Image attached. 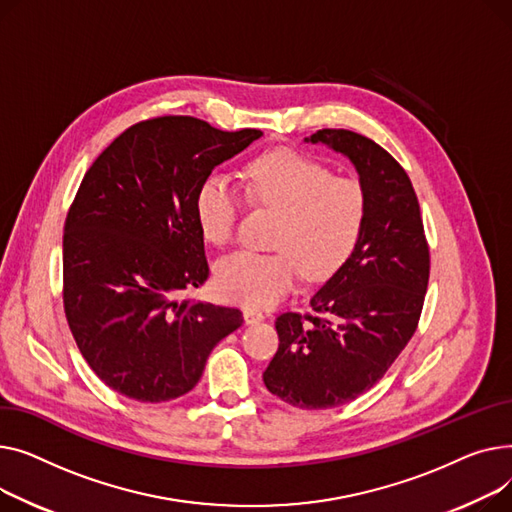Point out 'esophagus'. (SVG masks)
<instances>
[{
	"mask_svg": "<svg viewBox=\"0 0 512 512\" xmlns=\"http://www.w3.org/2000/svg\"><path fill=\"white\" fill-rule=\"evenodd\" d=\"M266 316L260 312V310H254V308H246L244 310V320H246V324H258V322H262Z\"/></svg>",
	"mask_w": 512,
	"mask_h": 512,
	"instance_id": "34e87169",
	"label": "esophagus"
}]
</instances>
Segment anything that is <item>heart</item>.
Returning a JSON list of instances; mask_svg holds the SVG:
<instances>
[{
	"instance_id": "b5f03b06",
	"label": "heart",
	"mask_w": 512,
	"mask_h": 512,
	"mask_svg": "<svg viewBox=\"0 0 512 512\" xmlns=\"http://www.w3.org/2000/svg\"><path fill=\"white\" fill-rule=\"evenodd\" d=\"M248 198L279 213L275 252L242 250L217 264V289L248 308L275 306L297 283L326 281L351 258L368 219V194L353 177L293 150H270L246 169ZM242 196L223 175H210L196 196V219L206 242L227 246L237 225Z\"/></svg>"
}]
</instances>
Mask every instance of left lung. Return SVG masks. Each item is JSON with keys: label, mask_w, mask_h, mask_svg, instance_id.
Segmentation results:
<instances>
[{"label": "left lung", "mask_w": 512, "mask_h": 512, "mask_svg": "<svg viewBox=\"0 0 512 512\" xmlns=\"http://www.w3.org/2000/svg\"><path fill=\"white\" fill-rule=\"evenodd\" d=\"M306 140L351 159L368 194V219L351 258L310 299L314 314L277 318L279 349L262 378L293 407L330 409L370 390L411 341L430 246L411 179L393 155L351 130L324 128Z\"/></svg>", "instance_id": "8db88e82"}]
</instances>
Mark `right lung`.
Wrapping results in <instances>:
<instances>
[{
	"instance_id": "1",
	"label": "right lung",
	"mask_w": 512,
	"mask_h": 512,
	"mask_svg": "<svg viewBox=\"0 0 512 512\" xmlns=\"http://www.w3.org/2000/svg\"><path fill=\"white\" fill-rule=\"evenodd\" d=\"M262 136L161 115L119 134L84 173L64 225V310L86 364L142 403L182 397L237 308L177 299L210 270L196 196L217 165Z\"/></svg>"
}]
</instances>
